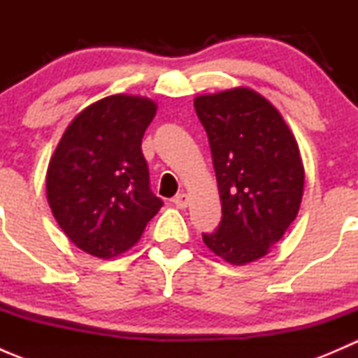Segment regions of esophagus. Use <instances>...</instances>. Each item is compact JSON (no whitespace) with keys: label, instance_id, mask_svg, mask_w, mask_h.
<instances>
[{"label":"esophagus","instance_id":"obj_1","mask_svg":"<svg viewBox=\"0 0 358 358\" xmlns=\"http://www.w3.org/2000/svg\"><path fill=\"white\" fill-rule=\"evenodd\" d=\"M173 204L180 209H185L189 206V196L187 194H178V196L173 197Z\"/></svg>","mask_w":358,"mask_h":358}]
</instances>
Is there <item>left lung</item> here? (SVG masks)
Listing matches in <instances>:
<instances>
[{
  "label": "left lung",
  "instance_id": "left-lung-1",
  "mask_svg": "<svg viewBox=\"0 0 358 358\" xmlns=\"http://www.w3.org/2000/svg\"><path fill=\"white\" fill-rule=\"evenodd\" d=\"M208 133L222 222L204 244L232 265L263 258L299 211L305 169L280 112L259 93L234 88L194 100Z\"/></svg>",
  "mask_w": 358,
  "mask_h": 358
}]
</instances>
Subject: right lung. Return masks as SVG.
Masks as SVG:
<instances>
[{
	"label": "right lung",
	"instance_id": "1",
	"mask_svg": "<svg viewBox=\"0 0 358 358\" xmlns=\"http://www.w3.org/2000/svg\"><path fill=\"white\" fill-rule=\"evenodd\" d=\"M156 110V102L143 96H106L72 119L50 159V208L64 234L88 255L124 252L161 209L142 154Z\"/></svg>",
	"mask_w": 358,
	"mask_h": 358
}]
</instances>
